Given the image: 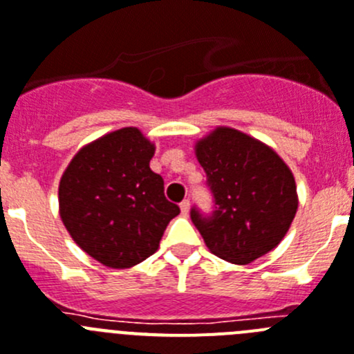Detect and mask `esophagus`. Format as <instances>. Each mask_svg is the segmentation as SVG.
Here are the masks:
<instances>
[{
    "mask_svg": "<svg viewBox=\"0 0 354 354\" xmlns=\"http://www.w3.org/2000/svg\"><path fill=\"white\" fill-rule=\"evenodd\" d=\"M180 208H181V214H183V215L189 214V210H190V201H189V199H183V201L180 203Z\"/></svg>",
    "mask_w": 354,
    "mask_h": 354,
    "instance_id": "obj_1",
    "label": "esophagus"
}]
</instances>
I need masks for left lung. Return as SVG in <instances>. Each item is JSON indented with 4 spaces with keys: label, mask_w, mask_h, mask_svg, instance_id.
Here are the masks:
<instances>
[{
    "label": "left lung",
    "mask_w": 354,
    "mask_h": 354,
    "mask_svg": "<svg viewBox=\"0 0 354 354\" xmlns=\"http://www.w3.org/2000/svg\"><path fill=\"white\" fill-rule=\"evenodd\" d=\"M214 196L212 214L190 219L208 250L226 262L251 263L274 250L297 210L296 181L269 146L233 128H217L196 146Z\"/></svg>",
    "instance_id": "1"
}]
</instances>
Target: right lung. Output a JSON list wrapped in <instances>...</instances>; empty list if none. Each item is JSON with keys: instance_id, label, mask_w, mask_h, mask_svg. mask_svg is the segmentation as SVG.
I'll return each instance as SVG.
<instances>
[{"instance_id": "right-lung-1", "label": "right lung", "mask_w": 354, "mask_h": 354, "mask_svg": "<svg viewBox=\"0 0 354 354\" xmlns=\"http://www.w3.org/2000/svg\"><path fill=\"white\" fill-rule=\"evenodd\" d=\"M155 146L122 128L80 149L58 187L64 226L94 260L113 269L137 266L158 250L180 207L149 167Z\"/></svg>"}]
</instances>
